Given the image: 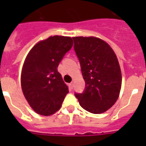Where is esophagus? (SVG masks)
<instances>
[{
  "label": "esophagus",
  "mask_w": 146,
  "mask_h": 146,
  "mask_svg": "<svg viewBox=\"0 0 146 146\" xmlns=\"http://www.w3.org/2000/svg\"><path fill=\"white\" fill-rule=\"evenodd\" d=\"M69 87H70V89H73V82H70V83H69Z\"/></svg>",
  "instance_id": "34e87169"
}]
</instances>
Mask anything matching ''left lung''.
<instances>
[{"mask_svg": "<svg viewBox=\"0 0 146 146\" xmlns=\"http://www.w3.org/2000/svg\"><path fill=\"white\" fill-rule=\"evenodd\" d=\"M86 82L83 93L75 94L80 106L92 113H102L115 104L120 96L122 76L115 53L99 38L73 37Z\"/></svg>", "mask_w": 146, "mask_h": 146, "instance_id": "obj_1", "label": "left lung"}]
</instances>
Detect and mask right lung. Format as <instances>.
I'll list each match as a JSON object with an SVG mask.
<instances>
[{
	"label": "right lung",
	"mask_w": 146,
	"mask_h": 146,
	"mask_svg": "<svg viewBox=\"0 0 146 146\" xmlns=\"http://www.w3.org/2000/svg\"><path fill=\"white\" fill-rule=\"evenodd\" d=\"M73 44L68 36H50L36 43L26 56L22 68V90L29 104L38 114L54 113L69 92L57 66Z\"/></svg>",
	"instance_id": "obj_1"
}]
</instances>
